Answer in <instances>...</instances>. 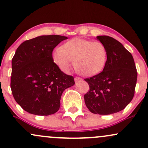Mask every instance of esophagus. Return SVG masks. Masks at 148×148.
I'll return each mask as SVG.
<instances>
[{"label":"esophagus","instance_id":"1","mask_svg":"<svg viewBox=\"0 0 148 148\" xmlns=\"http://www.w3.org/2000/svg\"><path fill=\"white\" fill-rule=\"evenodd\" d=\"M74 81H75V82H79L80 81H82V79L81 78H79V77H76L75 79H74Z\"/></svg>","mask_w":148,"mask_h":148}]
</instances>
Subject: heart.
<instances>
[{
    "label": "heart",
    "mask_w": 148,
    "mask_h": 148,
    "mask_svg": "<svg viewBox=\"0 0 148 148\" xmlns=\"http://www.w3.org/2000/svg\"><path fill=\"white\" fill-rule=\"evenodd\" d=\"M53 60L64 72H67L74 64L78 72L85 76L99 74L104 68L108 52L103 44L80 37L64 42L52 54Z\"/></svg>",
    "instance_id": "heart-1"
}]
</instances>
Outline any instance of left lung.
Returning <instances> with one entry per match:
<instances>
[{
  "label": "left lung",
  "instance_id": "8db88e82",
  "mask_svg": "<svg viewBox=\"0 0 148 148\" xmlns=\"http://www.w3.org/2000/svg\"><path fill=\"white\" fill-rule=\"evenodd\" d=\"M97 39L106 47L108 58L102 72L85 79L90 86L84 95L85 103L95 114H113L123 110L133 99L136 68L132 55L120 42L106 35Z\"/></svg>",
  "mask_w": 148,
  "mask_h": 148
}]
</instances>
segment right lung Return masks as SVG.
I'll use <instances>...</instances> for the list:
<instances>
[{
    "label": "right lung",
    "mask_w": 148,
    "mask_h": 148,
    "mask_svg": "<svg viewBox=\"0 0 148 148\" xmlns=\"http://www.w3.org/2000/svg\"><path fill=\"white\" fill-rule=\"evenodd\" d=\"M67 37L41 35L19 45L12 60L11 90L15 101L28 113L49 115L56 113L65 89L75 84L53 62L52 52Z\"/></svg>",
    "instance_id": "right-lung-1"
}]
</instances>
